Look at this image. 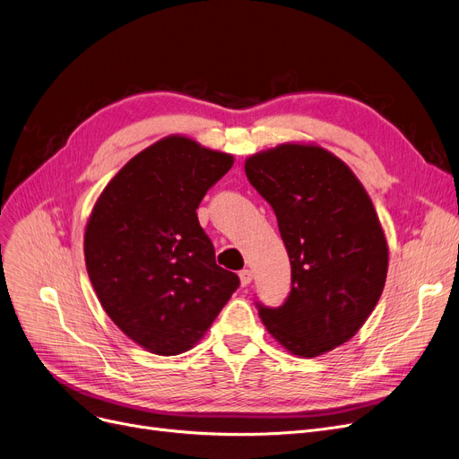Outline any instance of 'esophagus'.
I'll return each mask as SVG.
<instances>
[{
	"label": "esophagus",
	"mask_w": 459,
	"mask_h": 459,
	"mask_svg": "<svg viewBox=\"0 0 459 459\" xmlns=\"http://www.w3.org/2000/svg\"><path fill=\"white\" fill-rule=\"evenodd\" d=\"M239 281H241V286H248L252 282V271L250 269L239 271Z\"/></svg>",
	"instance_id": "esophagus-1"
}]
</instances>
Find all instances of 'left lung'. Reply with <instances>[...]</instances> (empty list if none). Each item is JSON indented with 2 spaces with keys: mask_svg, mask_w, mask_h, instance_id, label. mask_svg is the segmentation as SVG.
<instances>
[{
  "mask_svg": "<svg viewBox=\"0 0 459 459\" xmlns=\"http://www.w3.org/2000/svg\"><path fill=\"white\" fill-rule=\"evenodd\" d=\"M273 207L291 265V291L260 318L284 351L316 358L351 341L375 310L388 274V241L369 194L318 143H282L245 160Z\"/></svg>",
  "mask_w": 459,
  "mask_h": 459,
  "instance_id": "8db88e82",
  "label": "left lung"
}]
</instances>
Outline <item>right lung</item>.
Masks as SVG:
<instances>
[{"instance_id":"add662e5","label":"right lung","mask_w":459,"mask_h":459,"mask_svg":"<svg viewBox=\"0 0 459 459\" xmlns=\"http://www.w3.org/2000/svg\"><path fill=\"white\" fill-rule=\"evenodd\" d=\"M233 156L186 135H168L108 180L84 230L96 296L120 332L144 351L194 348L239 286L218 267L195 209Z\"/></svg>"}]
</instances>
